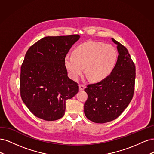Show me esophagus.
Returning a JSON list of instances; mask_svg holds the SVG:
<instances>
[{
	"mask_svg": "<svg viewBox=\"0 0 154 154\" xmlns=\"http://www.w3.org/2000/svg\"><path fill=\"white\" fill-rule=\"evenodd\" d=\"M79 90H84V89L85 88V86L83 85V84H79Z\"/></svg>",
	"mask_w": 154,
	"mask_h": 154,
	"instance_id": "esophagus-1",
	"label": "esophagus"
}]
</instances>
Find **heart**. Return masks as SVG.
Segmentation results:
<instances>
[{"label":"heart","instance_id":"heart-1","mask_svg":"<svg viewBox=\"0 0 154 154\" xmlns=\"http://www.w3.org/2000/svg\"><path fill=\"white\" fill-rule=\"evenodd\" d=\"M116 59V51L111 45L88 41L74 49L72 56L65 57L64 65L73 80L81 75L84 66L92 81H100L111 73Z\"/></svg>","mask_w":154,"mask_h":154}]
</instances>
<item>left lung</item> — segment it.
Instances as JSON below:
<instances>
[{
  "label": "left lung",
  "instance_id": "left-lung-1",
  "mask_svg": "<svg viewBox=\"0 0 154 154\" xmlns=\"http://www.w3.org/2000/svg\"><path fill=\"white\" fill-rule=\"evenodd\" d=\"M112 40L118 51L115 68L106 78L84 89L88 96L84 114L88 120L98 123L117 118L127 107L134 92L135 64L127 48L115 39Z\"/></svg>",
  "mask_w": 154,
  "mask_h": 154
}]
</instances>
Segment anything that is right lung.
Listing matches in <instances>:
<instances>
[{"mask_svg":"<svg viewBox=\"0 0 154 154\" xmlns=\"http://www.w3.org/2000/svg\"><path fill=\"white\" fill-rule=\"evenodd\" d=\"M79 38L47 36L27 51L20 77V96L36 117L47 121L62 118L66 101L79 91L78 84L68 77L64 59Z\"/></svg>","mask_w":154,"mask_h":154,"instance_id":"obj_1","label":"right lung"}]
</instances>
